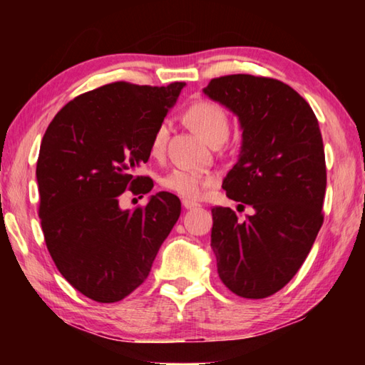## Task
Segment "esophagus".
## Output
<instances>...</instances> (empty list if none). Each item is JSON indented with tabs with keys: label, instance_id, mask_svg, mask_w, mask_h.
<instances>
[{
	"label": "esophagus",
	"instance_id": "34e87169",
	"mask_svg": "<svg viewBox=\"0 0 365 365\" xmlns=\"http://www.w3.org/2000/svg\"><path fill=\"white\" fill-rule=\"evenodd\" d=\"M182 205H183V207H185V209H196V207H200V206H201L200 202L191 201V200H183V201H182Z\"/></svg>",
	"mask_w": 365,
	"mask_h": 365
}]
</instances>
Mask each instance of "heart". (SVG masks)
Segmentation results:
<instances>
[{"label":"heart","mask_w":365,"mask_h":365,"mask_svg":"<svg viewBox=\"0 0 365 365\" xmlns=\"http://www.w3.org/2000/svg\"><path fill=\"white\" fill-rule=\"evenodd\" d=\"M187 117L191 125H193L209 143H212L217 138H227L228 130H230V120L225 109L219 106L217 103L201 100L191 104ZM170 135V122L163 120L153 133L150 151L154 158H163L168 148V140ZM215 183V177L207 172L188 169V168H177L168 172L160 178V185L165 190L172 191L178 196L188 197V200H197L206 193L207 188H211Z\"/></svg>","instance_id":"obj_1"}]
</instances>
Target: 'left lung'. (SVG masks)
I'll return each instance as SVG.
<instances>
[{
    "instance_id": "8db88e82",
    "label": "left lung",
    "mask_w": 365,
    "mask_h": 365,
    "mask_svg": "<svg viewBox=\"0 0 365 365\" xmlns=\"http://www.w3.org/2000/svg\"><path fill=\"white\" fill-rule=\"evenodd\" d=\"M205 95L230 109L243 130L237 164L222 188L255 209L240 220L212 207L211 248L224 285L261 299L293 279L322 227L327 169L322 133L307 101L275 78H212Z\"/></svg>"
}]
</instances>
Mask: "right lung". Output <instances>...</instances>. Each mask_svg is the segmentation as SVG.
Segmentation results:
<instances>
[{
	"mask_svg": "<svg viewBox=\"0 0 365 365\" xmlns=\"http://www.w3.org/2000/svg\"><path fill=\"white\" fill-rule=\"evenodd\" d=\"M183 86L104 85L67 103L46 128L36 163L43 235L61 275L86 298L115 302L138 288L180 217L168 191L133 211L119 200L151 191V178L135 172Z\"/></svg>",
	"mask_w": 365,
	"mask_h": 365,
	"instance_id": "obj_1",
	"label": "right lung"
}]
</instances>
